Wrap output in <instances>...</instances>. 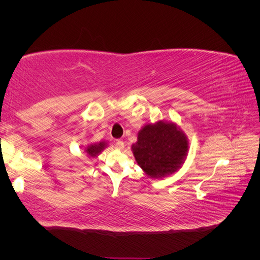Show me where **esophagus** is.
<instances>
[{"label": "esophagus", "instance_id": "34e87169", "mask_svg": "<svg viewBox=\"0 0 260 260\" xmlns=\"http://www.w3.org/2000/svg\"><path fill=\"white\" fill-rule=\"evenodd\" d=\"M123 147H124L123 141H121V140H117L116 142H115V148H116V149H119V151H121V149H123Z\"/></svg>", "mask_w": 260, "mask_h": 260}]
</instances>
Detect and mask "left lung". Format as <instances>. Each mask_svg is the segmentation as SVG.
I'll list each match as a JSON object with an SVG mask.
<instances>
[{
	"instance_id": "obj_1",
	"label": "left lung",
	"mask_w": 260,
	"mask_h": 260,
	"mask_svg": "<svg viewBox=\"0 0 260 260\" xmlns=\"http://www.w3.org/2000/svg\"><path fill=\"white\" fill-rule=\"evenodd\" d=\"M131 151L145 175L161 179L182 168L188 152V140L176 122L158 120L141 128Z\"/></svg>"
}]
</instances>
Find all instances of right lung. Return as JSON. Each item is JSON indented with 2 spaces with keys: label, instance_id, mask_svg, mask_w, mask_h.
<instances>
[{
  "label": "right lung",
  "instance_id": "obj_1",
  "mask_svg": "<svg viewBox=\"0 0 260 260\" xmlns=\"http://www.w3.org/2000/svg\"><path fill=\"white\" fill-rule=\"evenodd\" d=\"M108 146L107 141H100V142L89 143L83 146V153L89 158H95Z\"/></svg>",
  "mask_w": 260,
  "mask_h": 260
}]
</instances>
